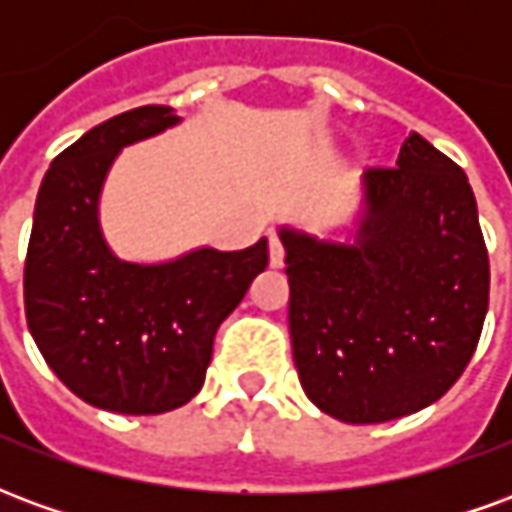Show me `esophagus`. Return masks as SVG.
I'll list each match as a JSON object with an SVG mask.
<instances>
[{"label": "esophagus", "mask_w": 512, "mask_h": 512, "mask_svg": "<svg viewBox=\"0 0 512 512\" xmlns=\"http://www.w3.org/2000/svg\"><path fill=\"white\" fill-rule=\"evenodd\" d=\"M268 252H271V266L274 268H279L285 263V244H282L279 235H271V238H268Z\"/></svg>", "instance_id": "1"}]
</instances>
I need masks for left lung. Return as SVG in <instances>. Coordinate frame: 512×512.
I'll return each instance as SVG.
<instances>
[{
	"label": "left lung",
	"mask_w": 512,
	"mask_h": 512,
	"mask_svg": "<svg viewBox=\"0 0 512 512\" xmlns=\"http://www.w3.org/2000/svg\"><path fill=\"white\" fill-rule=\"evenodd\" d=\"M359 241L282 230L290 340L315 406L351 425L436 403L469 365L488 312V249L472 186L411 134L397 167L365 172Z\"/></svg>",
	"instance_id": "8db88e82"
}]
</instances>
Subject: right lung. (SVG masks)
Here are the masks:
<instances>
[{"label": "right lung", "mask_w": 512, "mask_h": 512, "mask_svg": "<svg viewBox=\"0 0 512 512\" xmlns=\"http://www.w3.org/2000/svg\"><path fill=\"white\" fill-rule=\"evenodd\" d=\"M169 106L106 120L51 161L35 202L24 310L40 354L84 403L164 414L200 392L213 337L266 271L268 241L241 252L197 249L136 266L101 238L98 194L120 147L175 126Z\"/></svg>", "instance_id": "1"}]
</instances>
